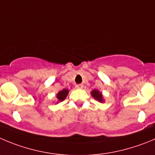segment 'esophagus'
<instances>
[{
    "label": "esophagus",
    "mask_w": 155,
    "mask_h": 155,
    "mask_svg": "<svg viewBox=\"0 0 155 155\" xmlns=\"http://www.w3.org/2000/svg\"><path fill=\"white\" fill-rule=\"evenodd\" d=\"M75 87H76V88H78V89H82V88L84 87V85L82 84H77Z\"/></svg>",
    "instance_id": "esophagus-1"
}]
</instances>
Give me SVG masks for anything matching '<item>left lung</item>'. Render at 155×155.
I'll return each instance as SVG.
<instances>
[{
	"instance_id": "obj_1",
	"label": "left lung",
	"mask_w": 155,
	"mask_h": 155,
	"mask_svg": "<svg viewBox=\"0 0 155 155\" xmlns=\"http://www.w3.org/2000/svg\"><path fill=\"white\" fill-rule=\"evenodd\" d=\"M91 94H92L93 97H94V99H96L97 101H100V102H104L102 98V94L99 92L97 90H94V91L91 92Z\"/></svg>"
}]
</instances>
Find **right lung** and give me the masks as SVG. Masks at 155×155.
<instances>
[{
	"label": "right lung",
	"mask_w": 155,
	"mask_h": 155,
	"mask_svg": "<svg viewBox=\"0 0 155 155\" xmlns=\"http://www.w3.org/2000/svg\"><path fill=\"white\" fill-rule=\"evenodd\" d=\"M68 94V90H62V91H61L58 94H57V98H58V100L59 101H64V99L66 98V97H67Z\"/></svg>",
	"instance_id": "1"
}]
</instances>
